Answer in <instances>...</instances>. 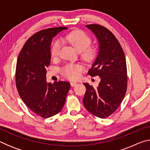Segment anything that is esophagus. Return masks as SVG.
<instances>
[{"label":"esophagus","instance_id":"1","mask_svg":"<svg viewBox=\"0 0 150 150\" xmlns=\"http://www.w3.org/2000/svg\"><path fill=\"white\" fill-rule=\"evenodd\" d=\"M71 87H75V86L77 85V83L71 82Z\"/></svg>","mask_w":150,"mask_h":150}]
</instances>
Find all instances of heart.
<instances>
[{"instance_id":"b5f03b06","label":"heart","mask_w":150,"mask_h":150,"mask_svg":"<svg viewBox=\"0 0 150 150\" xmlns=\"http://www.w3.org/2000/svg\"><path fill=\"white\" fill-rule=\"evenodd\" d=\"M62 41L69 43L79 52L83 59L86 62H90L93 61L97 54V50L96 47L90 45L91 39L90 36L81 30H74L69 33L62 38ZM61 43L59 41H56L53 44L51 49V55L53 57H56L59 54L61 49ZM82 67L77 64H67L62 69V74L65 77L69 79L74 80L79 77L80 72Z\"/></svg>"}]
</instances>
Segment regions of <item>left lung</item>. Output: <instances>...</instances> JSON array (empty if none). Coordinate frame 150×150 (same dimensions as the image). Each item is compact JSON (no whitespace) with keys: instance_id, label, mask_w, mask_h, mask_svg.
Returning a JSON list of instances; mask_svg holds the SVG:
<instances>
[{"instance_id":"8db88e82","label":"left lung","mask_w":150,"mask_h":150,"mask_svg":"<svg viewBox=\"0 0 150 150\" xmlns=\"http://www.w3.org/2000/svg\"><path fill=\"white\" fill-rule=\"evenodd\" d=\"M86 27L95 35L99 45L88 74L98 76L100 81L96 88L83 83L87 90L83 102L90 113L105 118L115 112L125 96L128 81L126 58L120 43L110 30L98 24Z\"/></svg>"}]
</instances>
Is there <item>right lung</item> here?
I'll return each mask as SVG.
<instances>
[{
	"label": "right lung",
	"instance_id": "1",
	"mask_svg": "<svg viewBox=\"0 0 150 150\" xmlns=\"http://www.w3.org/2000/svg\"><path fill=\"white\" fill-rule=\"evenodd\" d=\"M66 27L50 28L36 32L25 43L18 55L16 85L19 95L30 110L42 118L62 110L70 88L67 81L47 83L46 67L50 65L53 38Z\"/></svg>",
	"mask_w": 150,
	"mask_h": 150
}]
</instances>
